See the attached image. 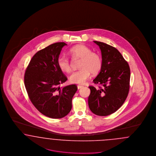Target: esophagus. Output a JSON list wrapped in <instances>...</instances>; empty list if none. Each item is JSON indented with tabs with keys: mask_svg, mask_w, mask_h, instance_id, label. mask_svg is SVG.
I'll return each mask as SVG.
<instances>
[{
	"mask_svg": "<svg viewBox=\"0 0 156 156\" xmlns=\"http://www.w3.org/2000/svg\"><path fill=\"white\" fill-rule=\"evenodd\" d=\"M83 86H79V85L77 86V88L78 89H80V88H83Z\"/></svg>",
	"mask_w": 156,
	"mask_h": 156,
	"instance_id": "1",
	"label": "esophagus"
}]
</instances>
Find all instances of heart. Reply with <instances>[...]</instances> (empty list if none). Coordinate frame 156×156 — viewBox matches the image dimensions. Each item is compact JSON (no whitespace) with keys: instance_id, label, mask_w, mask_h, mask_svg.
Returning <instances> with one entry per match:
<instances>
[{"instance_id":"1","label":"heart","mask_w":156,"mask_h":156,"mask_svg":"<svg viewBox=\"0 0 156 156\" xmlns=\"http://www.w3.org/2000/svg\"><path fill=\"white\" fill-rule=\"evenodd\" d=\"M70 54L73 57L81 58L79 67L80 69L73 72L69 77L72 83L83 84L86 83L92 74L98 73L102 67V59L97 54L84 45H77L70 49ZM58 65L61 70L69 72L71 70L69 60L64 55H60L58 59Z\"/></svg>"}]
</instances>
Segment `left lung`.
I'll return each mask as SVG.
<instances>
[{
	"mask_svg": "<svg viewBox=\"0 0 156 156\" xmlns=\"http://www.w3.org/2000/svg\"><path fill=\"white\" fill-rule=\"evenodd\" d=\"M93 42L101 50L102 62L100 72L93 81L102 86L88 87L91 91L88 106L95 115L107 116L119 108L128 96L130 68L117 49L104 42Z\"/></svg>",
	"mask_w": 156,
	"mask_h": 156,
	"instance_id": "8db88e82",
	"label": "left lung"
}]
</instances>
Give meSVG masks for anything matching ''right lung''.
Listing matches in <instances>:
<instances>
[{
    "mask_svg": "<svg viewBox=\"0 0 156 156\" xmlns=\"http://www.w3.org/2000/svg\"><path fill=\"white\" fill-rule=\"evenodd\" d=\"M67 45L56 42L34 55L24 75V85L29 98L41 114L51 118L68 115L77 87L75 84L60 87L67 80L58 65L61 50Z\"/></svg>",
    "mask_w": 156,
    "mask_h": 156,
    "instance_id": "1",
    "label": "right lung"
}]
</instances>
